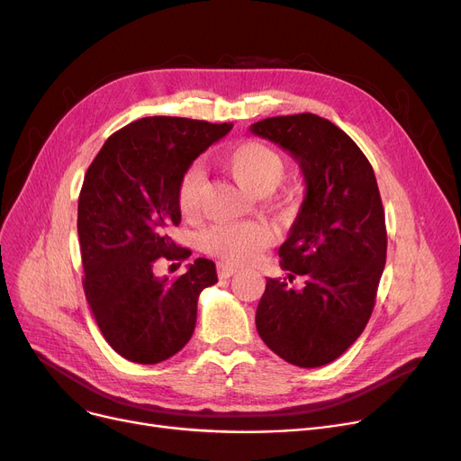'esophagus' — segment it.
<instances>
[{
	"instance_id": "1",
	"label": "esophagus",
	"mask_w": 461,
	"mask_h": 461,
	"mask_svg": "<svg viewBox=\"0 0 461 461\" xmlns=\"http://www.w3.org/2000/svg\"><path fill=\"white\" fill-rule=\"evenodd\" d=\"M216 271H218V276H221V278H230V276H233L239 269L233 267V265H228V263H218V265H216Z\"/></svg>"
}]
</instances>
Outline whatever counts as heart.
<instances>
[{
  "label": "heart",
  "mask_w": 461,
  "mask_h": 461,
  "mask_svg": "<svg viewBox=\"0 0 461 461\" xmlns=\"http://www.w3.org/2000/svg\"><path fill=\"white\" fill-rule=\"evenodd\" d=\"M218 162L240 186L258 198L267 196L278 186L285 169L282 153L258 140H245L231 145L221 155ZM202 198L203 176L200 169L190 167L181 176L176 192L181 216L186 221L196 218L202 209ZM269 228L259 222L221 224L203 235V249L216 258L239 265L252 261L269 245Z\"/></svg>",
  "instance_id": "heart-1"
}]
</instances>
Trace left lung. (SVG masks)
<instances>
[{"mask_svg": "<svg viewBox=\"0 0 461 461\" xmlns=\"http://www.w3.org/2000/svg\"><path fill=\"white\" fill-rule=\"evenodd\" d=\"M250 131L292 155L306 183L278 250L287 278H267L256 327L289 365L325 366L365 330L384 269V211L374 169L342 129L316 113L267 117ZM297 276L305 278L299 290L288 285Z\"/></svg>", "mask_w": 461, "mask_h": 461, "instance_id": "obj_1", "label": "left lung"}]
</instances>
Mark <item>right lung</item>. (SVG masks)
<instances>
[{
	"instance_id": "right-lung-1",
	"label": "right lung",
	"mask_w": 461,
	"mask_h": 461,
	"mask_svg": "<svg viewBox=\"0 0 461 461\" xmlns=\"http://www.w3.org/2000/svg\"><path fill=\"white\" fill-rule=\"evenodd\" d=\"M231 127L143 117L113 132L87 167L78 198L84 292L104 340L131 362L157 365L181 351L196 327L200 294L218 282L205 258L177 278L155 269L192 254L167 235L181 222L177 185Z\"/></svg>"
}]
</instances>
